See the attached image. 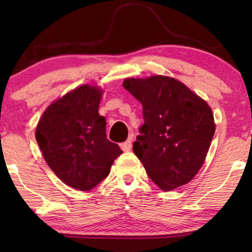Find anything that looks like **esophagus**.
<instances>
[{
	"label": "esophagus",
	"instance_id": "esophagus-1",
	"mask_svg": "<svg viewBox=\"0 0 252 252\" xmlns=\"http://www.w3.org/2000/svg\"><path fill=\"white\" fill-rule=\"evenodd\" d=\"M122 149L125 151V153H128V151L132 149V139H130V137L126 141V142L122 143Z\"/></svg>",
	"mask_w": 252,
	"mask_h": 252
}]
</instances>
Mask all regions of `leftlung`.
<instances>
[{"instance_id": "1", "label": "left lung", "mask_w": 252, "mask_h": 252, "mask_svg": "<svg viewBox=\"0 0 252 252\" xmlns=\"http://www.w3.org/2000/svg\"><path fill=\"white\" fill-rule=\"evenodd\" d=\"M143 106L144 124L133 151L161 190L188 184L204 163L216 125L204 99L177 79L153 75L124 80Z\"/></svg>"}]
</instances>
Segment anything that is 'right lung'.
<instances>
[{
    "label": "right lung",
    "mask_w": 252,
    "mask_h": 252,
    "mask_svg": "<svg viewBox=\"0 0 252 252\" xmlns=\"http://www.w3.org/2000/svg\"><path fill=\"white\" fill-rule=\"evenodd\" d=\"M102 89L82 85L48 106L35 130L44 160L65 185L87 191L108 177L123 153L106 139Z\"/></svg>",
    "instance_id": "obj_1"
}]
</instances>
